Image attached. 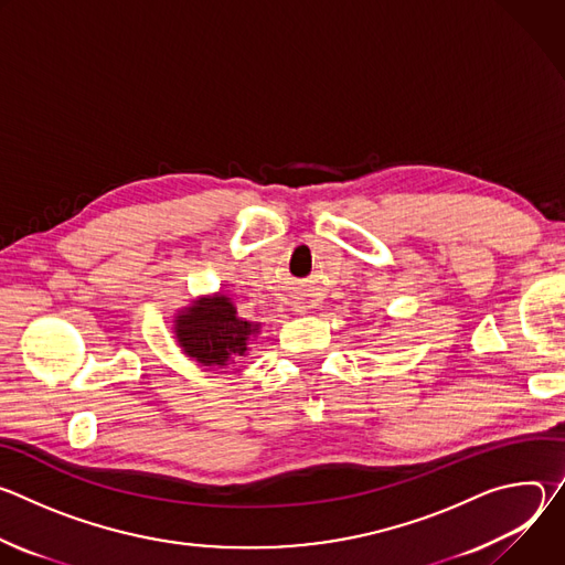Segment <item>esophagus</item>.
I'll list each match as a JSON object with an SVG mask.
<instances>
[{
  "label": "esophagus",
  "mask_w": 565,
  "mask_h": 565,
  "mask_svg": "<svg viewBox=\"0 0 565 565\" xmlns=\"http://www.w3.org/2000/svg\"><path fill=\"white\" fill-rule=\"evenodd\" d=\"M290 306H292V312L295 315H308L310 312V299H306V297H295L292 301H290Z\"/></svg>",
  "instance_id": "34e87169"
}]
</instances>
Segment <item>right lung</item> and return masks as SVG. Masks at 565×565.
Listing matches in <instances>:
<instances>
[{"label": "right lung", "mask_w": 565, "mask_h": 565, "mask_svg": "<svg viewBox=\"0 0 565 565\" xmlns=\"http://www.w3.org/2000/svg\"><path fill=\"white\" fill-rule=\"evenodd\" d=\"M172 333L190 360L205 369H227L248 355L262 321L241 317L230 295L214 292L179 308Z\"/></svg>", "instance_id": "right-lung-1"}]
</instances>
